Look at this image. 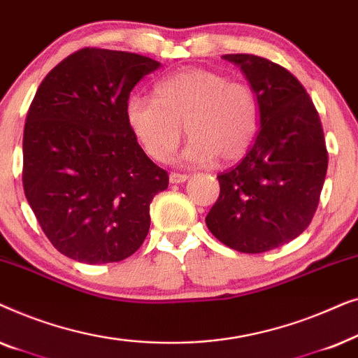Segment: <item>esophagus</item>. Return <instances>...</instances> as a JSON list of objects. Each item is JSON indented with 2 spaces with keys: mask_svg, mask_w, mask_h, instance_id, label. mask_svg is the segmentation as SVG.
Returning <instances> with one entry per match:
<instances>
[{
  "mask_svg": "<svg viewBox=\"0 0 358 358\" xmlns=\"http://www.w3.org/2000/svg\"><path fill=\"white\" fill-rule=\"evenodd\" d=\"M187 179H189V174H182V173H171L169 174L171 184H182Z\"/></svg>",
  "mask_w": 358,
  "mask_h": 358,
  "instance_id": "34e87169",
  "label": "esophagus"
}]
</instances>
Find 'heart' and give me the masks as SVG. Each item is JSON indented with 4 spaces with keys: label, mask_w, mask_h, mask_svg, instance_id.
Segmentation results:
<instances>
[{
    "label": "heart",
    "mask_w": 358,
    "mask_h": 358,
    "mask_svg": "<svg viewBox=\"0 0 358 358\" xmlns=\"http://www.w3.org/2000/svg\"><path fill=\"white\" fill-rule=\"evenodd\" d=\"M127 122L151 158L166 163L185 134L182 158L203 164L241 158L256 135V92L243 81L212 70L174 73L155 86V99L135 94L127 101Z\"/></svg>",
    "instance_id": "b5f03b06"
}]
</instances>
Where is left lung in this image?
<instances>
[{
    "label": "left lung",
    "instance_id": "left-lung-1",
    "mask_svg": "<svg viewBox=\"0 0 358 358\" xmlns=\"http://www.w3.org/2000/svg\"><path fill=\"white\" fill-rule=\"evenodd\" d=\"M259 104L248 155L218 174L220 197L205 218L215 238L239 252L271 251L311 223L327 171L324 131L315 104L290 71L267 58L231 53Z\"/></svg>",
    "mask_w": 358,
    "mask_h": 358
}]
</instances>
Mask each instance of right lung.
<instances>
[{"instance_id":"obj_1","label":"right lung","mask_w":358,"mask_h":358,"mask_svg":"<svg viewBox=\"0 0 358 358\" xmlns=\"http://www.w3.org/2000/svg\"><path fill=\"white\" fill-rule=\"evenodd\" d=\"M161 63L130 52L81 48L38 86L22 136L24 194L42 231L86 264L131 256L150 229V203L169 176L127 122V101Z\"/></svg>"}]
</instances>
